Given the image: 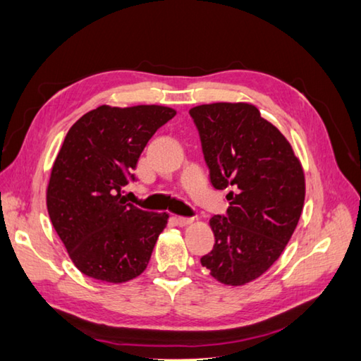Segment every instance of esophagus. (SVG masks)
<instances>
[{"instance_id":"esophagus-1","label":"esophagus","mask_w":361,"mask_h":361,"mask_svg":"<svg viewBox=\"0 0 361 361\" xmlns=\"http://www.w3.org/2000/svg\"><path fill=\"white\" fill-rule=\"evenodd\" d=\"M176 222H178L180 226H189L194 222V218H185V216H178V218H176Z\"/></svg>"}]
</instances>
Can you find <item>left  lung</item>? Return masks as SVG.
Instances as JSON below:
<instances>
[{
    "label": "left lung",
    "instance_id": "1",
    "mask_svg": "<svg viewBox=\"0 0 361 361\" xmlns=\"http://www.w3.org/2000/svg\"><path fill=\"white\" fill-rule=\"evenodd\" d=\"M216 189H232L227 216H213L214 247L200 259L226 286L262 276L283 254L305 203V172L289 140L247 102L189 110Z\"/></svg>",
    "mask_w": 361,
    "mask_h": 361
}]
</instances>
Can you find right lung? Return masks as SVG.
Masks as SVG:
<instances>
[{"instance_id":"1","label":"right lung","mask_w":361,"mask_h":361,"mask_svg":"<svg viewBox=\"0 0 361 361\" xmlns=\"http://www.w3.org/2000/svg\"><path fill=\"white\" fill-rule=\"evenodd\" d=\"M176 115L166 106H99L72 124L51 167L47 209L74 265L121 284L145 271L169 214L126 203L143 148Z\"/></svg>"}]
</instances>
